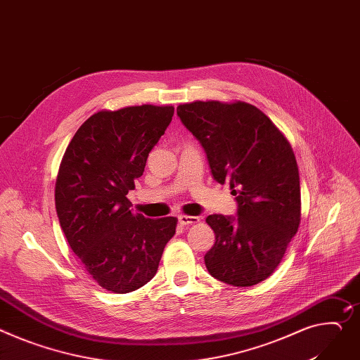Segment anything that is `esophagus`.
<instances>
[{
	"label": "esophagus",
	"instance_id": "obj_1",
	"mask_svg": "<svg viewBox=\"0 0 360 360\" xmlns=\"http://www.w3.org/2000/svg\"><path fill=\"white\" fill-rule=\"evenodd\" d=\"M198 222H199V217H196V216H187V214L179 216V224L181 226H190V225H195Z\"/></svg>",
	"mask_w": 360,
	"mask_h": 360
}]
</instances>
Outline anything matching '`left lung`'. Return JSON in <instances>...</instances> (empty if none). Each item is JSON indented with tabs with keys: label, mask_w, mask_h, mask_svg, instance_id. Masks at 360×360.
<instances>
[{
	"label": "left lung",
	"mask_w": 360,
	"mask_h": 360,
	"mask_svg": "<svg viewBox=\"0 0 360 360\" xmlns=\"http://www.w3.org/2000/svg\"><path fill=\"white\" fill-rule=\"evenodd\" d=\"M203 147L213 179L229 181L236 216L209 214L216 242L205 264L216 280L251 287L281 262L301 219L300 176L287 138L257 106L196 101L177 106Z\"/></svg>",
	"instance_id": "left-lung-1"
}]
</instances>
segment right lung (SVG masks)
Returning <instances> with one entry per match:
<instances>
[{
	"label": "right lung",
	"instance_id": "1",
	"mask_svg": "<svg viewBox=\"0 0 360 360\" xmlns=\"http://www.w3.org/2000/svg\"><path fill=\"white\" fill-rule=\"evenodd\" d=\"M173 115V106L154 105L99 110L80 125L62 158L54 188L62 231L108 291L146 285L176 233V217L132 213L127 198Z\"/></svg>",
	"mask_w": 360,
	"mask_h": 360
}]
</instances>
